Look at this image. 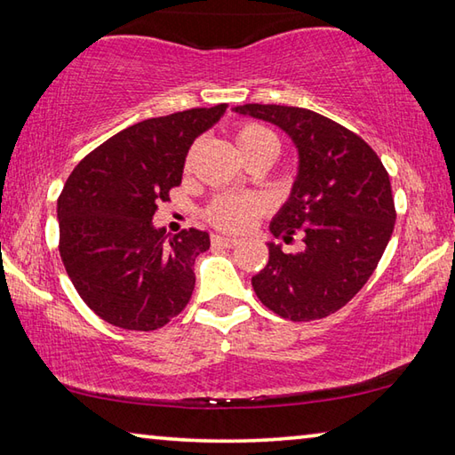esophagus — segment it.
Listing matches in <instances>:
<instances>
[{
    "mask_svg": "<svg viewBox=\"0 0 455 455\" xmlns=\"http://www.w3.org/2000/svg\"><path fill=\"white\" fill-rule=\"evenodd\" d=\"M212 244L214 246H225V249H233V246L238 244L236 238H230V236H220V235H212Z\"/></svg>",
    "mask_w": 455,
    "mask_h": 455,
    "instance_id": "obj_1",
    "label": "esophagus"
}]
</instances>
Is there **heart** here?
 Returning <instances> with one entry per match:
<instances>
[{"instance_id":"1","label":"heart","mask_w":455,"mask_h":455,"mask_svg":"<svg viewBox=\"0 0 455 455\" xmlns=\"http://www.w3.org/2000/svg\"><path fill=\"white\" fill-rule=\"evenodd\" d=\"M235 140L244 160L255 154H273L275 156L279 150L276 136L257 122H246L238 126ZM190 158L192 156L187 158V168L190 166ZM267 211L268 200L260 195H220L206 209V220L227 233H243L255 225Z\"/></svg>"}]
</instances>
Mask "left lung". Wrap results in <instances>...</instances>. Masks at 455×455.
<instances>
[{
	"label": "left lung",
	"instance_id": "left-lung-1",
	"mask_svg": "<svg viewBox=\"0 0 455 455\" xmlns=\"http://www.w3.org/2000/svg\"><path fill=\"white\" fill-rule=\"evenodd\" d=\"M235 112L284 130L299 150L292 192L271 222L292 255L268 243V263L252 276L267 309L289 321H315L347 305L373 275L395 227L389 174L363 138L295 106L244 104Z\"/></svg>",
	"mask_w": 455,
	"mask_h": 455
}]
</instances>
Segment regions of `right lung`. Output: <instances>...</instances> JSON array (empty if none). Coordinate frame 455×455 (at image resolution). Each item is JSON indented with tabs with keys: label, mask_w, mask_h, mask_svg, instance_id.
Returning <instances> with one entry per match:
<instances>
[{
	"label": "right lung",
	"mask_w": 455,
	"mask_h": 455,
	"mask_svg": "<svg viewBox=\"0 0 455 455\" xmlns=\"http://www.w3.org/2000/svg\"><path fill=\"white\" fill-rule=\"evenodd\" d=\"M225 110L219 104L138 122L68 176L58 198L61 263L84 303L110 325L154 331L188 305L195 259L209 251V233L168 236L152 217L180 187L195 138Z\"/></svg>",
	"instance_id": "right-lung-1"
}]
</instances>
